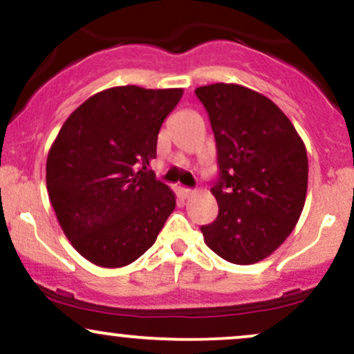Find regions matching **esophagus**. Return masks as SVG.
Masks as SVG:
<instances>
[{"label": "esophagus", "mask_w": 354, "mask_h": 354, "mask_svg": "<svg viewBox=\"0 0 354 354\" xmlns=\"http://www.w3.org/2000/svg\"><path fill=\"white\" fill-rule=\"evenodd\" d=\"M180 194L183 198H191L194 194V191L193 189H189V188H185V186H180Z\"/></svg>", "instance_id": "1"}]
</instances>
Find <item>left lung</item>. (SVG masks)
Returning a JSON list of instances; mask_svg holds the SVG:
<instances>
[{"mask_svg":"<svg viewBox=\"0 0 354 354\" xmlns=\"http://www.w3.org/2000/svg\"><path fill=\"white\" fill-rule=\"evenodd\" d=\"M208 111L219 178L218 218L201 226L218 256L253 265L283 245L306 200L308 156L293 123L270 98L233 83L194 89Z\"/></svg>","mask_w":354,"mask_h":354,"instance_id":"8db88e82","label":"left lung"}]
</instances>
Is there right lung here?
Segmentation results:
<instances>
[{"label":"right lung","mask_w":354,"mask_h":354,"mask_svg":"<svg viewBox=\"0 0 354 354\" xmlns=\"http://www.w3.org/2000/svg\"><path fill=\"white\" fill-rule=\"evenodd\" d=\"M181 88L115 86L80 104L46 160V188L61 230L78 253L103 268L136 261L176 206L148 169L158 133Z\"/></svg>","instance_id":"right-lung-1"}]
</instances>
